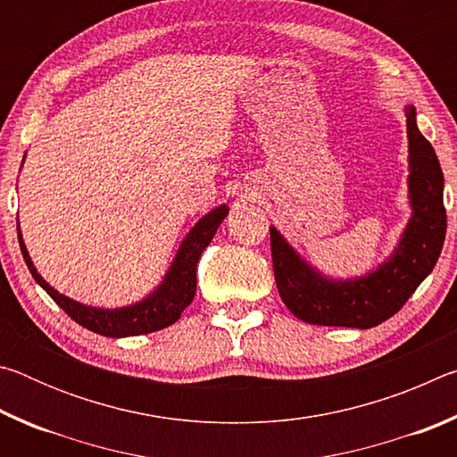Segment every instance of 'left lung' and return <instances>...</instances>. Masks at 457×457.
<instances>
[{
  "label": "left lung",
  "mask_w": 457,
  "mask_h": 457,
  "mask_svg": "<svg viewBox=\"0 0 457 457\" xmlns=\"http://www.w3.org/2000/svg\"><path fill=\"white\" fill-rule=\"evenodd\" d=\"M409 199L411 220L389 262L354 280H327L300 260L276 228H270L278 292L296 319L320 327L370 328L399 312L442 253L447 215L444 173L431 143L415 125V108H407Z\"/></svg>",
  "instance_id": "1"
}]
</instances>
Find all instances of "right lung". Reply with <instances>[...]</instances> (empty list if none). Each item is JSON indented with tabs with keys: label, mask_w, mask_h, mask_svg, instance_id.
<instances>
[{
	"label": "right lung",
	"mask_w": 457,
	"mask_h": 457,
	"mask_svg": "<svg viewBox=\"0 0 457 457\" xmlns=\"http://www.w3.org/2000/svg\"><path fill=\"white\" fill-rule=\"evenodd\" d=\"M228 207L220 205L210 212L205 218H201L195 228H193L187 237L183 239V244L177 252L171 268L165 276V280L154 290L151 296L137 304H130L125 308H114V311H104V308H92L84 306L76 300L64 296L58 290H54L52 286L37 274L34 268L29 253L26 250L24 242H21L20 234V221H18V239H20V250L24 256L28 270L32 272L34 280L42 286V288L50 294V298L56 303L62 311H64L74 322H79L80 327L88 328L96 335L103 337H135V335H146V332H154L169 327L175 320H179L181 312L193 303L197 290V262L201 253L215 236L220 223L228 215Z\"/></svg>",
	"instance_id": "add662e5"
}]
</instances>
